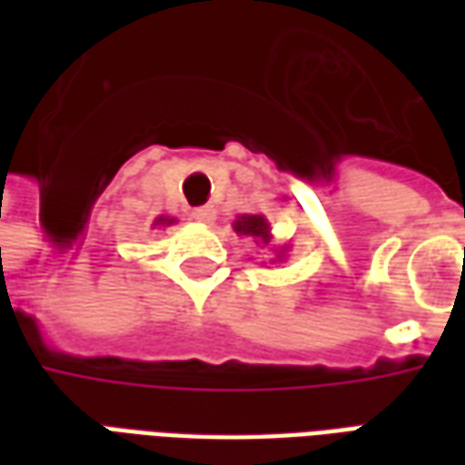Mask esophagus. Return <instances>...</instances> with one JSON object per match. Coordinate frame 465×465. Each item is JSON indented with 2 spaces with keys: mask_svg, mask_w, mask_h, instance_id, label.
I'll list each match as a JSON object with an SVG mask.
<instances>
[{
  "mask_svg": "<svg viewBox=\"0 0 465 465\" xmlns=\"http://www.w3.org/2000/svg\"><path fill=\"white\" fill-rule=\"evenodd\" d=\"M216 212H213L212 206H202V209H193L192 219L193 222H202V223H212Z\"/></svg>",
  "mask_w": 465,
  "mask_h": 465,
  "instance_id": "34e87169",
  "label": "esophagus"
}]
</instances>
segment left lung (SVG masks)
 I'll return each mask as SVG.
<instances>
[{
	"instance_id": "8db88e82",
	"label": "left lung",
	"mask_w": 465,
	"mask_h": 465,
	"mask_svg": "<svg viewBox=\"0 0 465 465\" xmlns=\"http://www.w3.org/2000/svg\"><path fill=\"white\" fill-rule=\"evenodd\" d=\"M233 232L239 233V236H252L262 249H272L273 259L269 263H282L286 259V253H289L286 243L283 246H273L272 243V223H269V219L263 213H242V216H236Z\"/></svg>"
}]
</instances>
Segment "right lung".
Returning a JSON list of instances; mask_svg holds the SVG:
<instances>
[{"label": "right lung", "mask_w": 465, "mask_h": 465, "mask_svg": "<svg viewBox=\"0 0 465 465\" xmlns=\"http://www.w3.org/2000/svg\"><path fill=\"white\" fill-rule=\"evenodd\" d=\"M172 223H176V219H172V216H159V219L153 222V229H159V226H172Z\"/></svg>", "instance_id": "obj_1"}]
</instances>
